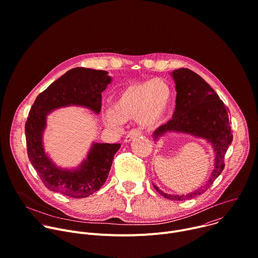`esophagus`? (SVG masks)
I'll use <instances>...</instances> for the list:
<instances>
[{
	"label": "esophagus",
	"instance_id": "34e87169",
	"mask_svg": "<svg viewBox=\"0 0 258 258\" xmlns=\"http://www.w3.org/2000/svg\"><path fill=\"white\" fill-rule=\"evenodd\" d=\"M140 136H141V133H140L139 131L133 130V131H131V132L126 135V137H125V139H124V142H125V143H130L132 140H134L135 138H138V137H140Z\"/></svg>",
	"mask_w": 258,
	"mask_h": 258
}]
</instances>
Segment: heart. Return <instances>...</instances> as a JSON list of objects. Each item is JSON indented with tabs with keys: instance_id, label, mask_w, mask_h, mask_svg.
I'll list each match as a JSON object with an SVG mask.
<instances>
[{
	"instance_id": "b5f03b06",
	"label": "heart",
	"mask_w": 258,
	"mask_h": 258,
	"mask_svg": "<svg viewBox=\"0 0 258 258\" xmlns=\"http://www.w3.org/2000/svg\"><path fill=\"white\" fill-rule=\"evenodd\" d=\"M171 97L170 86L162 79L131 84L117 94L112 107L103 111V120L111 128L135 118L144 128L154 127L167 113Z\"/></svg>"
}]
</instances>
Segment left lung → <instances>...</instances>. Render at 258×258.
Returning <instances> with one entry per match:
<instances>
[{
    "mask_svg": "<svg viewBox=\"0 0 258 258\" xmlns=\"http://www.w3.org/2000/svg\"><path fill=\"white\" fill-rule=\"evenodd\" d=\"M175 82L176 106L172 119L159 126L153 133L158 142L170 133L186 134L209 143L215 154L214 169L206 183L187 195H170L161 190L155 183V189L165 199L185 201L204 194L222 173L225 167L224 157L233 141L230 126V111L211 86L189 69H178L171 73Z\"/></svg>",
    "mask_w": 258,
    "mask_h": 258,
    "instance_id": "1",
    "label": "left lung"
}]
</instances>
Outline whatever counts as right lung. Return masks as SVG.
<instances>
[{"label":"right lung","mask_w":258,"mask_h":258,"mask_svg":"<svg viewBox=\"0 0 258 258\" xmlns=\"http://www.w3.org/2000/svg\"><path fill=\"white\" fill-rule=\"evenodd\" d=\"M111 81L106 71L75 68L50 84L35 99L25 123L27 154L49 190L83 199L96 192L106 181L120 144L93 142L86 159L76 168L67 169L58 167L45 152L43 133L47 116L61 107L81 106L99 114L101 93Z\"/></svg>","instance_id":"obj_1"}]
</instances>
